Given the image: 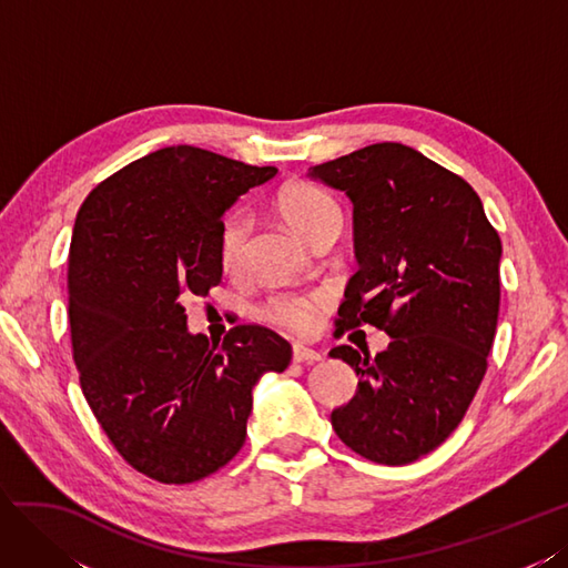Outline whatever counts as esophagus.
<instances>
[{"label": "esophagus", "mask_w": 568, "mask_h": 568, "mask_svg": "<svg viewBox=\"0 0 568 568\" xmlns=\"http://www.w3.org/2000/svg\"><path fill=\"white\" fill-rule=\"evenodd\" d=\"M293 359L295 364H304V362H321L323 354L312 349V347H304V345H293Z\"/></svg>", "instance_id": "1"}]
</instances>
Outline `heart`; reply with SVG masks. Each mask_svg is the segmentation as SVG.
<instances>
[{
  "instance_id": "heart-1",
  "label": "heart",
  "mask_w": 568,
  "mask_h": 568,
  "mask_svg": "<svg viewBox=\"0 0 568 568\" xmlns=\"http://www.w3.org/2000/svg\"><path fill=\"white\" fill-rule=\"evenodd\" d=\"M278 212L293 229L314 242L321 233L343 229V212L328 192L314 185H290L281 192ZM252 219L245 212H233L221 225L219 235V258L221 266L231 273H237L247 262ZM323 302V295H297V293H281L273 295L266 306L264 316L281 323V326L306 333L316 321V310Z\"/></svg>"
}]
</instances>
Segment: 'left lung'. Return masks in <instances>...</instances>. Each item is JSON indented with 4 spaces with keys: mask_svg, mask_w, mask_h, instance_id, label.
Wrapping results in <instances>:
<instances>
[{
    "mask_svg": "<svg viewBox=\"0 0 568 568\" xmlns=\"http://www.w3.org/2000/svg\"><path fill=\"white\" fill-rule=\"evenodd\" d=\"M310 175L354 206L359 271L345 287L337 333L371 323L393 337L376 356L331 349L359 376L331 424L364 459L412 464L462 424L488 368L499 235L464 178L407 144H368Z\"/></svg>",
    "mask_w": 568,
    "mask_h": 568,
    "instance_id": "8db88e82",
    "label": "left lung"
}]
</instances>
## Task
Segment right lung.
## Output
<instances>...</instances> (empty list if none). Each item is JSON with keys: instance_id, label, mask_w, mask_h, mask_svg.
<instances>
[{"instance_id": "obj_1", "label": "right lung", "mask_w": 568, "mask_h": 568, "mask_svg": "<svg viewBox=\"0 0 568 568\" xmlns=\"http://www.w3.org/2000/svg\"><path fill=\"white\" fill-rule=\"evenodd\" d=\"M278 173L190 144L156 150L97 185L69 252V321L80 387L135 471L194 483L245 445L252 390L293 347L264 326L223 343L187 331L181 300L221 283L225 209Z\"/></svg>"}]
</instances>
